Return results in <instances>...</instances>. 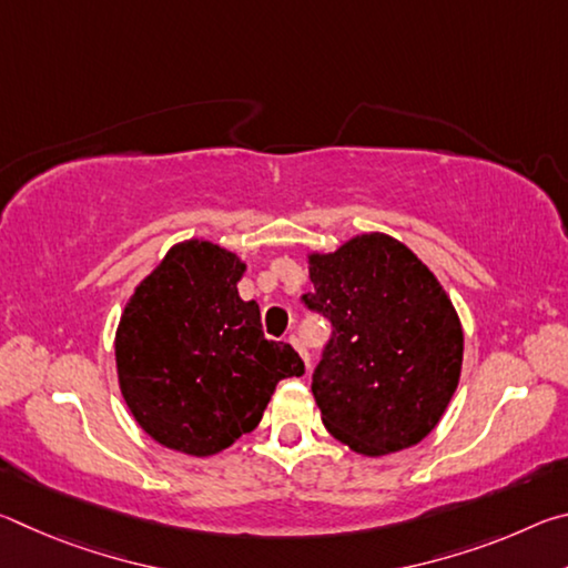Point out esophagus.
I'll use <instances>...</instances> for the list:
<instances>
[{
    "instance_id": "esophagus-1",
    "label": "esophagus",
    "mask_w": 568,
    "mask_h": 568,
    "mask_svg": "<svg viewBox=\"0 0 568 568\" xmlns=\"http://www.w3.org/2000/svg\"><path fill=\"white\" fill-rule=\"evenodd\" d=\"M287 343H291V345H293V348H295L297 353H301V358L305 361V365H307V368H311V353H307V351H305V345L301 343V338H297V335H291V338H287Z\"/></svg>"
}]
</instances>
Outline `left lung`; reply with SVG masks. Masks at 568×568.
<instances>
[{"instance_id":"8db88e82","label":"left lung","mask_w":568,"mask_h":568,"mask_svg":"<svg viewBox=\"0 0 568 568\" xmlns=\"http://www.w3.org/2000/svg\"><path fill=\"white\" fill-rule=\"evenodd\" d=\"M301 301L333 325L313 371L325 428L363 456L416 446L444 416L464 361V331L436 275L388 235H358L311 255Z\"/></svg>"}]
</instances>
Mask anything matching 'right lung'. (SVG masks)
Instances as JSON below:
<instances>
[{"instance_id": "obj_1", "label": "right lung", "mask_w": 568, "mask_h": 568, "mask_svg": "<svg viewBox=\"0 0 568 568\" xmlns=\"http://www.w3.org/2000/svg\"><path fill=\"white\" fill-rule=\"evenodd\" d=\"M245 265L205 240L170 250L120 318L114 355L124 403L158 444L213 456L263 418L277 381L303 376L291 345L263 335L237 295Z\"/></svg>"}]
</instances>
